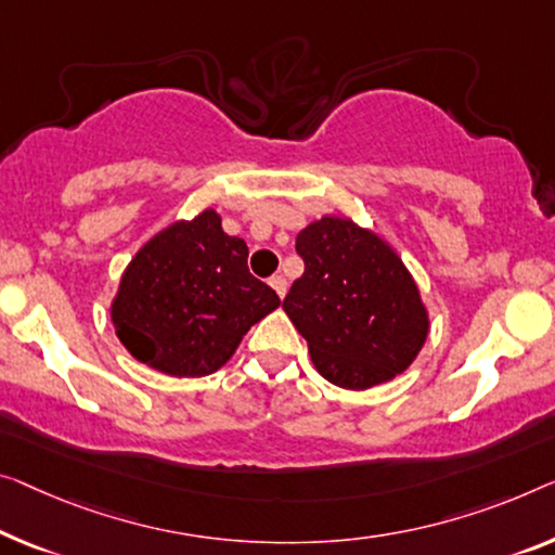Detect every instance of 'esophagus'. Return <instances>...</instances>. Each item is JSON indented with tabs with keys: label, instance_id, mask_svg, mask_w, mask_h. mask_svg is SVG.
Instances as JSON below:
<instances>
[{
	"label": "esophagus",
	"instance_id": "esophagus-1",
	"mask_svg": "<svg viewBox=\"0 0 555 555\" xmlns=\"http://www.w3.org/2000/svg\"><path fill=\"white\" fill-rule=\"evenodd\" d=\"M269 286L274 288V292L279 294V299H284V296H286V288H288V284H286V279H284V276H271V279H269Z\"/></svg>",
	"mask_w": 555,
	"mask_h": 555
}]
</instances>
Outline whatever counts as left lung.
Segmentation results:
<instances>
[{
    "label": "left lung",
    "mask_w": 555,
    "mask_h": 555,
    "mask_svg": "<svg viewBox=\"0 0 555 555\" xmlns=\"http://www.w3.org/2000/svg\"><path fill=\"white\" fill-rule=\"evenodd\" d=\"M304 274L284 311L326 382L363 391L418 357L428 311L399 254L351 219L321 217L296 236Z\"/></svg>",
    "instance_id": "left-lung-1"
}]
</instances>
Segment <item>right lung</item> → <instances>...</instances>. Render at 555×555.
Here are the masks:
<instances>
[{
	"label": "right lung",
	"instance_id": "add662e5",
	"mask_svg": "<svg viewBox=\"0 0 555 555\" xmlns=\"http://www.w3.org/2000/svg\"><path fill=\"white\" fill-rule=\"evenodd\" d=\"M246 259V242L224 234L214 209L154 234L124 269L112 301L124 349L179 378L224 366L246 331L281 304Z\"/></svg>",
	"mask_w": 555,
	"mask_h": 555
}]
</instances>
